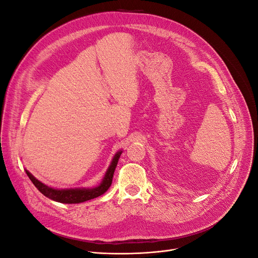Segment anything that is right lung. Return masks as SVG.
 Returning a JSON list of instances; mask_svg holds the SVG:
<instances>
[{
    "mask_svg": "<svg viewBox=\"0 0 258 258\" xmlns=\"http://www.w3.org/2000/svg\"><path fill=\"white\" fill-rule=\"evenodd\" d=\"M121 151L117 153L114 158L112 160V163L110 168L107 169L105 176L103 178L102 183H101L98 187H95V188H75V189H53L51 187L46 186L45 184L41 183L38 179H36L32 174H31L29 171H26L27 175L29 176V178L31 179V182L34 184V186L36 188L40 190L44 196H46L47 198L57 201V202H61V204H81V202L87 201L93 198H97L101 195H103L112 184L113 181V175H114V171L116 169L117 162H118V159L121 155Z\"/></svg>",
    "mask_w": 258,
    "mask_h": 258,
    "instance_id": "add662e5",
    "label": "right lung"
}]
</instances>
